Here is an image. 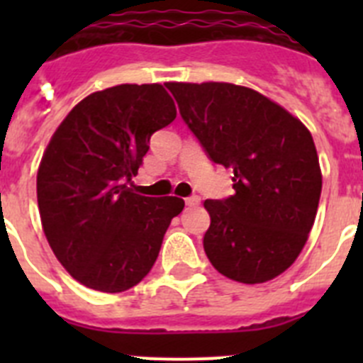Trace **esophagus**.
Listing matches in <instances>:
<instances>
[{"instance_id": "obj_1", "label": "esophagus", "mask_w": 363, "mask_h": 363, "mask_svg": "<svg viewBox=\"0 0 363 363\" xmlns=\"http://www.w3.org/2000/svg\"><path fill=\"white\" fill-rule=\"evenodd\" d=\"M198 203H200V198H198V196L185 198V205H187V207H196Z\"/></svg>"}]
</instances>
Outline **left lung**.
<instances>
[{"instance_id": "obj_1", "label": "left lung", "mask_w": 363, "mask_h": 363, "mask_svg": "<svg viewBox=\"0 0 363 363\" xmlns=\"http://www.w3.org/2000/svg\"><path fill=\"white\" fill-rule=\"evenodd\" d=\"M207 158L233 169L234 194L205 200L203 249L223 277L264 284L289 269L313 229L322 172L313 136L289 112L233 83H167Z\"/></svg>"}]
</instances>
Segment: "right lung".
Segmentation results:
<instances>
[{
	"label": "right lung",
	"instance_id": "1",
	"mask_svg": "<svg viewBox=\"0 0 363 363\" xmlns=\"http://www.w3.org/2000/svg\"><path fill=\"white\" fill-rule=\"evenodd\" d=\"M176 107L160 83L116 85L82 99L57 127L38 171V207L60 264L85 287L121 293L143 280L185 207L134 194L150 136Z\"/></svg>",
	"mask_w": 363,
	"mask_h": 363
}]
</instances>
